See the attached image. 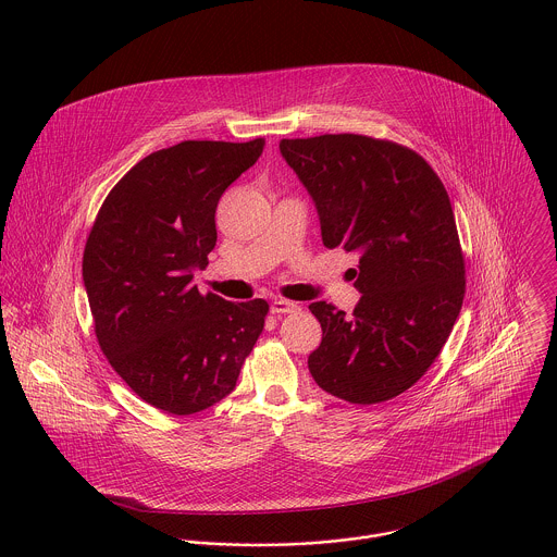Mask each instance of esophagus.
Instances as JSON below:
<instances>
[{
    "mask_svg": "<svg viewBox=\"0 0 557 557\" xmlns=\"http://www.w3.org/2000/svg\"><path fill=\"white\" fill-rule=\"evenodd\" d=\"M297 310H299V306L293 304V301H286V299H275L271 304L273 314H290V312H297Z\"/></svg>",
    "mask_w": 557,
    "mask_h": 557,
    "instance_id": "esophagus-1",
    "label": "esophagus"
}]
</instances>
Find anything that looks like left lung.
Returning <instances> with one entry per match:
<instances>
[{
    "label": "left lung",
    "instance_id": "8db88e82",
    "mask_svg": "<svg viewBox=\"0 0 557 557\" xmlns=\"http://www.w3.org/2000/svg\"><path fill=\"white\" fill-rule=\"evenodd\" d=\"M280 151L314 199L323 245L360 253L354 314L310 304L323 338L308 369L338 399L388 401L434 364L465 301L445 184L414 149L362 134L282 138Z\"/></svg>",
    "mask_w": 557,
    "mask_h": 557
}]
</instances>
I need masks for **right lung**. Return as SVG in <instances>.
<instances>
[{"label": "right lung", "mask_w": 557, "mask_h": 557, "mask_svg": "<svg viewBox=\"0 0 557 557\" xmlns=\"http://www.w3.org/2000/svg\"><path fill=\"white\" fill-rule=\"evenodd\" d=\"M264 149L184 140L136 162L103 199L82 258L97 343L119 377L166 414L227 397L264 330L269 304L201 295L193 271L216 245L225 188Z\"/></svg>", "instance_id": "add662e5"}]
</instances>
